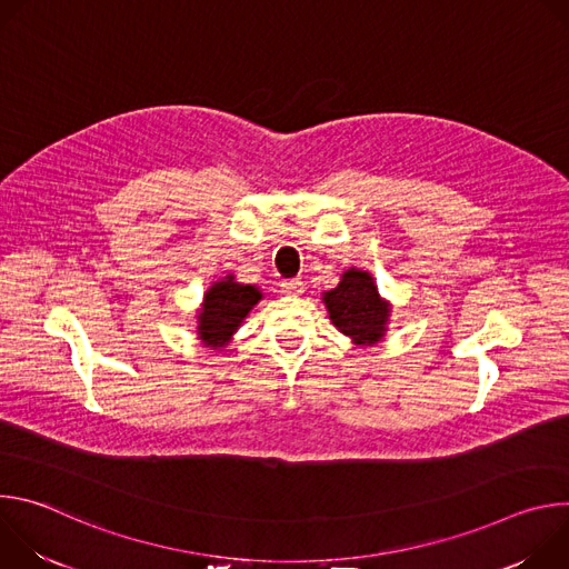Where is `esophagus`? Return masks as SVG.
Wrapping results in <instances>:
<instances>
[{
	"label": "esophagus",
	"mask_w": 569,
	"mask_h": 569,
	"mask_svg": "<svg viewBox=\"0 0 569 569\" xmlns=\"http://www.w3.org/2000/svg\"><path fill=\"white\" fill-rule=\"evenodd\" d=\"M281 292L301 295L303 292V281L301 279H286V281H281Z\"/></svg>",
	"instance_id": "obj_1"
}]
</instances>
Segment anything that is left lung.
I'll return each instance as SVG.
<instances>
[{
  "instance_id": "1",
  "label": "left lung",
  "mask_w": 569,
  "mask_h": 569,
  "mask_svg": "<svg viewBox=\"0 0 569 569\" xmlns=\"http://www.w3.org/2000/svg\"><path fill=\"white\" fill-rule=\"evenodd\" d=\"M323 303L336 327L356 345H376L389 317V306L380 299L369 272L349 270L338 288L323 292Z\"/></svg>"
}]
</instances>
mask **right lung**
Segmentation results:
<instances>
[{
	"label": "right lung",
	"instance_id": "right-lung-1",
	"mask_svg": "<svg viewBox=\"0 0 569 569\" xmlns=\"http://www.w3.org/2000/svg\"><path fill=\"white\" fill-rule=\"evenodd\" d=\"M261 292L254 286L236 283L233 277H224L216 286H211L204 295L200 319V340L211 347H222L231 338V333L240 327V321L259 303Z\"/></svg>",
	"mask_w": 569,
	"mask_h": 569
}]
</instances>
